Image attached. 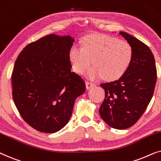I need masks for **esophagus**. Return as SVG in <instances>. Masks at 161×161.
Listing matches in <instances>:
<instances>
[{
    "instance_id": "34e87169",
    "label": "esophagus",
    "mask_w": 161,
    "mask_h": 161,
    "mask_svg": "<svg viewBox=\"0 0 161 161\" xmlns=\"http://www.w3.org/2000/svg\"><path fill=\"white\" fill-rule=\"evenodd\" d=\"M96 84L93 82H89V81H87L86 82V87L87 89H90L91 88V87H93V86H95Z\"/></svg>"
}]
</instances>
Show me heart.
Masks as SVG:
<instances>
[{"label": "heart", "mask_w": 161, "mask_h": 161, "mask_svg": "<svg viewBox=\"0 0 161 161\" xmlns=\"http://www.w3.org/2000/svg\"><path fill=\"white\" fill-rule=\"evenodd\" d=\"M133 58V49L130 43L106 34H96L85 37L82 47L73 46L69 51L72 68L77 74L86 73L91 79L104 77L106 80L119 79L127 71Z\"/></svg>", "instance_id": "1"}]
</instances>
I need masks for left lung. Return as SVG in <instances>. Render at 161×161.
<instances>
[{
    "instance_id": "8db88e82",
    "label": "left lung",
    "mask_w": 161,
    "mask_h": 161,
    "mask_svg": "<svg viewBox=\"0 0 161 161\" xmlns=\"http://www.w3.org/2000/svg\"><path fill=\"white\" fill-rule=\"evenodd\" d=\"M120 34L132 46L133 58L121 78L100 85L105 98L99 113L110 127L124 130L134 125L149 105L155 91L157 69L153 53L147 45L126 32Z\"/></svg>"
}]
</instances>
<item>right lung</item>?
Segmentation results:
<instances>
[{
	"label": "right lung",
	"instance_id": "obj_1",
	"mask_svg": "<svg viewBox=\"0 0 161 161\" xmlns=\"http://www.w3.org/2000/svg\"><path fill=\"white\" fill-rule=\"evenodd\" d=\"M70 36L49 34L27 45L12 75V97L23 119L37 131L53 133L72 115L76 98L85 91L84 79L70 71Z\"/></svg>",
	"mask_w": 161,
	"mask_h": 161
}]
</instances>
